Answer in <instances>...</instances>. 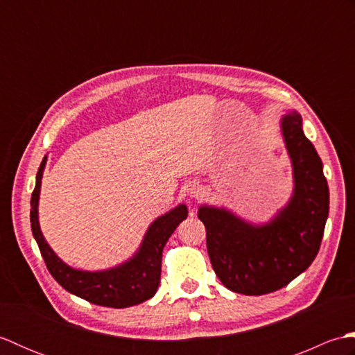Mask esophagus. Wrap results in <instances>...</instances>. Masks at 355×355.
Wrapping results in <instances>:
<instances>
[{"instance_id":"esophagus-1","label":"esophagus","mask_w":355,"mask_h":355,"mask_svg":"<svg viewBox=\"0 0 355 355\" xmlns=\"http://www.w3.org/2000/svg\"><path fill=\"white\" fill-rule=\"evenodd\" d=\"M198 184L197 183H192V184H189L187 186V193L191 195V197H195V195H198Z\"/></svg>"}]
</instances>
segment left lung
<instances>
[{
    "mask_svg": "<svg viewBox=\"0 0 355 355\" xmlns=\"http://www.w3.org/2000/svg\"><path fill=\"white\" fill-rule=\"evenodd\" d=\"M281 128L294 175L288 205L262 225L248 224L225 209L198 210L216 276L229 290L247 296L281 290L311 266L329 212L322 160L305 137L302 119L291 112L282 117Z\"/></svg>",
    "mask_w": 355,
    "mask_h": 355,
    "instance_id": "left-lung-1",
    "label": "left lung"
}]
</instances>
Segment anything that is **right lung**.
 I'll use <instances>...</instances> for the list:
<instances>
[{"mask_svg":"<svg viewBox=\"0 0 355 355\" xmlns=\"http://www.w3.org/2000/svg\"><path fill=\"white\" fill-rule=\"evenodd\" d=\"M45 160H47V157H44L36 173V186L32 193V201H30V206H32L30 223H32L33 236L50 275L67 291L94 305L126 308L139 305L153 297L158 288V284H160L163 248L173 230L178 227V224L187 218L186 206L180 205L178 207L172 209L171 212L157 218L149 225L139 252L122 266L105 271L74 270L64 263L51 250L47 241L42 236L40 221H37V201H40Z\"/></svg>","mask_w":355,"mask_h":355,"instance_id":"right-lung-1","label":"right lung"}]
</instances>
